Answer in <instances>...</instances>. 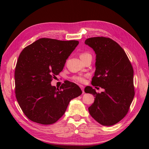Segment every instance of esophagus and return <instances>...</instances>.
Here are the masks:
<instances>
[{
  "instance_id": "obj_1",
  "label": "esophagus",
  "mask_w": 149,
  "mask_h": 149,
  "mask_svg": "<svg viewBox=\"0 0 149 149\" xmlns=\"http://www.w3.org/2000/svg\"><path fill=\"white\" fill-rule=\"evenodd\" d=\"M80 87L81 89L82 90L83 93H84V86H82V85H80Z\"/></svg>"
}]
</instances>
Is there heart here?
Here are the masks:
<instances>
[{"label":"heart","instance_id":"1","mask_svg":"<svg viewBox=\"0 0 149 149\" xmlns=\"http://www.w3.org/2000/svg\"><path fill=\"white\" fill-rule=\"evenodd\" d=\"M90 56H91V54H89L88 52H84L80 55V58L81 59V58H83L84 57H86ZM72 80L76 82L81 83H83L85 81L84 77H83L82 76H74L72 77Z\"/></svg>","mask_w":149,"mask_h":149}]
</instances>
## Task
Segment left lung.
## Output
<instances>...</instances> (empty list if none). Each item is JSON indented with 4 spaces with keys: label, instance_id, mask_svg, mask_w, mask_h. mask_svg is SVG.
<instances>
[{
    "label": "left lung",
    "instance_id": "left-lung-1",
    "mask_svg": "<svg viewBox=\"0 0 149 149\" xmlns=\"http://www.w3.org/2000/svg\"><path fill=\"white\" fill-rule=\"evenodd\" d=\"M84 43L96 54L92 84L104 89L97 93L91 86L85 88L86 93L95 97L88 110L98 123L111 126L126 115L134 99V69L124 49L110 38L91 37Z\"/></svg>",
    "mask_w": 149,
    "mask_h": 149
}]
</instances>
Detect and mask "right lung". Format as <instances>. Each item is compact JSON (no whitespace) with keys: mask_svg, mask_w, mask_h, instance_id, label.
I'll return each mask as SVG.
<instances>
[{"mask_svg":"<svg viewBox=\"0 0 149 149\" xmlns=\"http://www.w3.org/2000/svg\"><path fill=\"white\" fill-rule=\"evenodd\" d=\"M79 43L42 38L21 52L14 73L15 93L30 120L44 125L55 123L64 115L70 101L82 93L79 86L69 81L60 89L51 84Z\"/></svg>","mask_w":149,"mask_h":149,"instance_id":"1","label":"right lung"}]
</instances>
